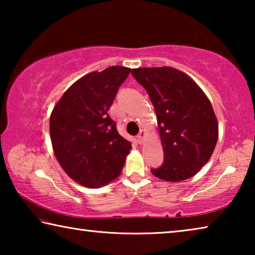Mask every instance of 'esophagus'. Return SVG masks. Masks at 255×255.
Instances as JSON below:
<instances>
[{"mask_svg":"<svg viewBox=\"0 0 255 255\" xmlns=\"http://www.w3.org/2000/svg\"><path fill=\"white\" fill-rule=\"evenodd\" d=\"M145 139H146V132H145V130H140L139 133H138V135H137L138 144H140V145L144 144Z\"/></svg>","mask_w":255,"mask_h":255,"instance_id":"34e87169","label":"esophagus"}]
</instances>
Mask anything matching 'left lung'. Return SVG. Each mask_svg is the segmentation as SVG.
<instances>
[{
    "label": "left lung",
    "mask_w": 255,
    "mask_h": 255,
    "mask_svg": "<svg viewBox=\"0 0 255 255\" xmlns=\"http://www.w3.org/2000/svg\"><path fill=\"white\" fill-rule=\"evenodd\" d=\"M147 91L157 119L164 163L152 170L166 182L192 178L209 161L218 139V122L208 97L191 77L176 68H132Z\"/></svg>",
    "instance_id": "1"
}]
</instances>
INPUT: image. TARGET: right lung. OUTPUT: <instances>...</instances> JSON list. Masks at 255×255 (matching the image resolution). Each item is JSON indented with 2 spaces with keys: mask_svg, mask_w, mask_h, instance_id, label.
<instances>
[{
  "mask_svg": "<svg viewBox=\"0 0 255 255\" xmlns=\"http://www.w3.org/2000/svg\"><path fill=\"white\" fill-rule=\"evenodd\" d=\"M130 71L111 66L82 76L51 111L55 156L65 173L86 188H100L118 178L131 149L109 116L119 86Z\"/></svg>",
  "mask_w": 255,
  "mask_h": 255,
  "instance_id": "right-lung-1",
  "label": "right lung"
}]
</instances>
